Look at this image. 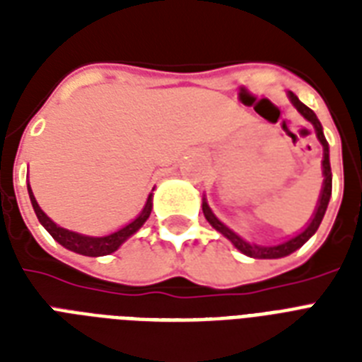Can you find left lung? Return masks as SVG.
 Listing matches in <instances>:
<instances>
[{"instance_id":"obj_1","label":"left lung","mask_w":362,"mask_h":362,"mask_svg":"<svg viewBox=\"0 0 362 362\" xmlns=\"http://www.w3.org/2000/svg\"><path fill=\"white\" fill-rule=\"evenodd\" d=\"M289 99H291V103L297 107V110L300 115L310 122V124L315 127V133H317V139L320 142L323 144V176H325V180H323V189H321V197H320V204H317V210H315L314 218L312 221L308 223V227L304 229L300 235L297 237H293L291 240L287 242H281L278 246H257V244H250V242L242 240L238 235L226 227L221 223L214 214H212V210L209 209V204L203 201V212H204V218L209 220V223L214 227L216 231H220L223 237H227L229 240L235 244L237 250H240L242 253H246L250 257H257V259H278V257H286L289 253H293L295 250L303 246L304 242L308 240L315 231H317V227H320L321 220H323V216H325V210H327V204H329V199H331V192H332V173H331V163H329V144L325 141V135H323V127H321L320 120H317V116L314 115V110L308 109L306 105L300 103V99L295 95L293 92H289Z\"/></svg>"}]
</instances>
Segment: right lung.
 I'll return each mask as SVG.
<instances>
[{"instance_id": "obj_1", "label": "right lung", "mask_w": 362, "mask_h": 362, "mask_svg": "<svg viewBox=\"0 0 362 362\" xmlns=\"http://www.w3.org/2000/svg\"><path fill=\"white\" fill-rule=\"evenodd\" d=\"M30 192V199H31V204H33V210H35L37 218L41 221V226L47 229L52 238L56 242H59L62 246L71 250V252H76L81 253V255H90V257H99V255H109V253L116 252L118 247L124 244L131 235H135L139 229L142 227V223L148 220V216L152 212V195L148 197L146 201V206L142 209V212L139 214L136 220H133L129 226L122 227L120 231L112 233V235H107V237H86V235H78V233H73V231H67L64 227L56 226L50 218H48L41 209H39V204H37L35 197H33V193L31 189Z\"/></svg>"}]
</instances>
